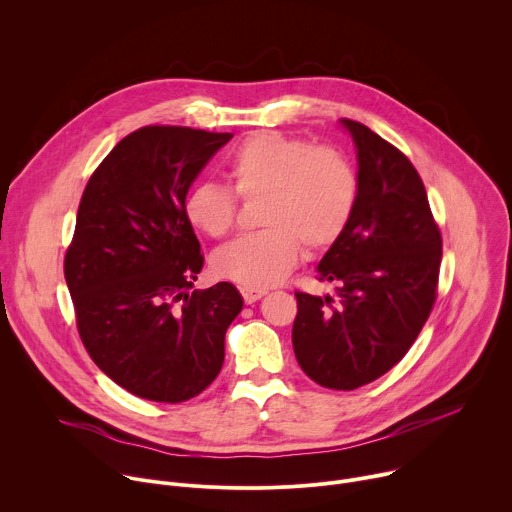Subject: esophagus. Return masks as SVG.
I'll use <instances>...</instances> for the list:
<instances>
[{
  "label": "esophagus",
  "mask_w": 512,
  "mask_h": 512,
  "mask_svg": "<svg viewBox=\"0 0 512 512\" xmlns=\"http://www.w3.org/2000/svg\"><path fill=\"white\" fill-rule=\"evenodd\" d=\"M241 294H243L245 304H253V302L261 300L267 294V291L265 289H257V287H241Z\"/></svg>",
  "instance_id": "34e87169"
}]
</instances>
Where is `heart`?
Segmentation results:
<instances>
[{
	"label": "heart",
	"instance_id": "obj_1",
	"mask_svg": "<svg viewBox=\"0 0 512 512\" xmlns=\"http://www.w3.org/2000/svg\"><path fill=\"white\" fill-rule=\"evenodd\" d=\"M229 178L241 198L265 196L259 225L218 249L212 257L216 275L243 287L265 289L279 283L308 253L332 247L346 231L358 178L350 162L332 148H312L304 139L275 131L247 137L233 152ZM186 221L208 237H227L235 227L237 198L221 184L198 182L184 198Z\"/></svg>",
	"mask_w": 512,
	"mask_h": 512
}]
</instances>
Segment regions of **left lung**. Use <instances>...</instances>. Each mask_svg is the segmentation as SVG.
Masks as SVG:
<instances>
[{"instance_id":"8db88e82","label":"left lung","mask_w":512,"mask_h":512,"mask_svg":"<svg viewBox=\"0 0 512 512\" xmlns=\"http://www.w3.org/2000/svg\"><path fill=\"white\" fill-rule=\"evenodd\" d=\"M340 125L356 148L358 198L316 267L336 298L298 291L291 342L312 381L352 391L391 371L421 332L435 302L442 235L413 164L367 125Z\"/></svg>"}]
</instances>
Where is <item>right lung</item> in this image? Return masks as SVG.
Segmentation results:
<instances>
[{"label":"right lung","instance_id":"right-lung-1","mask_svg":"<svg viewBox=\"0 0 512 512\" xmlns=\"http://www.w3.org/2000/svg\"><path fill=\"white\" fill-rule=\"evenodd\" d=\"M231 133L152 125L123 137L91 176L64 277L83 344L125 391L180 403L223 369L243 310L233 283L190 287L204 257L184 198Z\"/></svg>","mask_w":512,"mask_h":512}]
</instances>
